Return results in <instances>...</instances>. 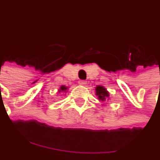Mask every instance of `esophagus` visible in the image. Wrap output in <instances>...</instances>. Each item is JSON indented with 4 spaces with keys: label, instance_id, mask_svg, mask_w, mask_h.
<instances>
[{
    "label": "esophagus",
    "instance_id": "34e87169",
    "mask_svg": "<svg viewBox=\"0 0 160 160\" xmlns=\"http://www.w3.org/2000/svg\"><path fill=\"white\" fill-rule=\"evenodd\" d=\"M80 85H87V82L85 81V80H81V81H80V83H79Z\"/></svg>",
    "mask_w": 160,
    "mask_h": 160
}]
</instances>
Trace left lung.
<instances>
[{
  "label": "left lung",
  "instance_id": "obj_1",
  "mask_svg": "<svg viewBox=\"0 0 160 160\" xmlns=\"http://www.w3.org/2000/svg\"><path fill=\"white\" fill-rule=\"evenodd\" d=\"M95 91H96V96H97L99 101L106 102L110 100L109 91H107V88H105L103 85H96ZM102 106H106V105L102 104Z\"/></svg>",
  "mask_w": 160,
  "mask_h": 160
}]
</instances>
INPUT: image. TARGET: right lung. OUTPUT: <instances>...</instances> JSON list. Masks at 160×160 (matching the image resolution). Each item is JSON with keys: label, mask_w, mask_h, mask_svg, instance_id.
I'll return each instance as SVG.
<instances>
[{"label": "right lung", "mask_w": 160, "mask_h": 160, "mask_svg": "<svg viewBox=\"0 0 160 160\" xmlns=\"http://www.w3.org/2000/svg\"><path fill=\"white\" fill-rule=\"evenodd\" d=\"M68 89H69V87H67L65 85H61L60 87L58 88V93H66L67 91H68Z\"/></svg>", "instance_id": "add662e5"}]
</instances>
